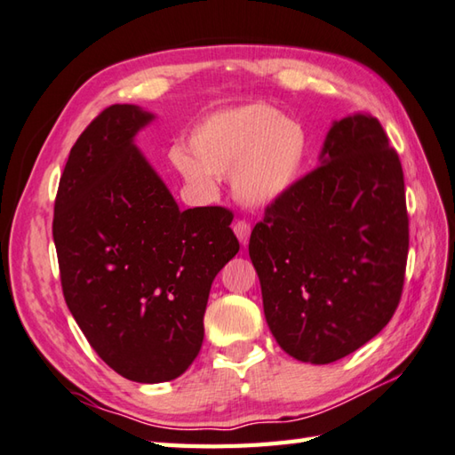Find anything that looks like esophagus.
<instances>
[{
	"label": "esophagus",
	"mask_w": 455,
	"mask_h": 455,
	"mask_svg": "<svg viewBox=\"0 0 455 455\" xmlns=\"http://www.w3.org/2000/svg\"><path fill=\"white\" fill-rule=\"evenodd\" d=\"M233 230L238 241H241V244H249V238H251V225L246 220H236L233 225Z\"/></svg>",
	"instance_id": "34e87169"
}]
</instances>
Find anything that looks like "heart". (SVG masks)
I'll return each mask as SVG.
<instances>
[{
    "instance_id": "b5f03b06",
    "label": "heart",
    "mask_w": 455,
    "mask_h": 455,
    "mask_svg": "<svg viewBox=\"0 0 455 455\" xmlns=\"http://www.w3.org/2000/svg\"><path fill=\"white\" fill-rule=\"evenodd\" d=\"M175 164L188 185L214 191L217 177L230 175L238 201L270 206L292 191L308 159V135L300 123L268 105H243L211 115L187 139Z\"/></svg>"
}]
</instances>
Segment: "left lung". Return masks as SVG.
I'll return each mask as SVG.
<instances>
[{
	"label": "left lung",
	"instance_id": "8db88e82",
	"mask_svg": "<svg viewBox=\"0 0 455 455\" xmlns=\"http://www.w3.org/2000/svg\"><path fill=\"white\" fill-rule=\"evenodd\" d=\"M398 153L376 117L334 121L320 167L267 206L249 254L280 348L330 364L371 340L398 308L408 260Z\"/></svg>",
	"mask_w": 455,
	"mask_h": 455
}]
</instances>
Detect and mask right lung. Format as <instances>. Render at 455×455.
<instances>
[{"label": "right lung", "instance_id": "obj_1", "mask_svg": "<svg viewBox=\"0 0 455 455\" xmlns=\"http://www.w3.org/2000/svg\"><path fill=\"white\" fill-rule=\"evenodd\" d=\"M155 119L111 105L73 145L53 241L68 308L99 358L159 384L193 364L211 284L241 249L222 206L180 211L133 139Z\"/></svg>", "mask_w": 455, "mask_h": 455}]
</instances>
